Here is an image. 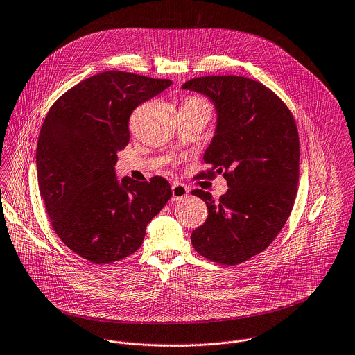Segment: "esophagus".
I'll return each mask as SVG.
<instances>
[{
	"instance_id": "1",
	"label": "esophagus",
	"mask_w": 355,
	"mask_h": 355,
	"mask_svg": "<svg viewBox=\"0 0 355 355\" xmlns=\"http://www.w3.org/2000/svg\"><path fill=\"white\" fill-rule=\"evenodd\" d=\"M171 191H173V198H171L173 202L181 200V199H184L189 193L187 185H184L182 182H174L173 187H171Z\"/></svg>"
}]
</instances>
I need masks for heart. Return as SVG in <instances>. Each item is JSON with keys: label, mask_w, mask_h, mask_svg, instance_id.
<instances>
[{"label": "heart", "mask_w": 355, "mask_h": 355, "mask_svg": "<svg viewBox=\"0 0 355 355\" xmlns=\"http://www.w3.org/2000/svg\"><path fill=\"white\" fill-rule=\"evenodd\" d=\"M185 103H200V105H207V103H206L203 99H200V98H195V96H192V98H188Z\"/></svg>", "instance_id": "1"}]
</instances>
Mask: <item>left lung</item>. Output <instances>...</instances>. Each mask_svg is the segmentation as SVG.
<instances>
[{
	"label": "left lung",
	"mask_w": 355,
	"mask_h": 355,
	"mask_svg": "<svg viewBox=\"0 0 355 355\" xmlns=\"http://www.w3.org/2000/svg\"><path fill=\"white\" fill-rule=\"evenodd\" d=\"M182 88L206 95L217 110L203 156L209 168L198 177L223 174L230 187L218 200L192 191L209 216L191 242L207 260L236 266L264 252L291 216L299 184L297 125L275 92L248 77H196Z\"/></svg>",
	"instance_id": "8db88e82"
}]
</instances>
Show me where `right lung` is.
I'll use <instances>...</instances> for the list:
<instances>
[{"mask_svg": "<svg viewBox=\"0 0 355 355\" xmlns=\"http://www.w3.org/2000/svg\"><path fill=\"white\" fill-rule=\"evenodd\" d=\"M170 85L135 73H98L66 91L42 123L35 164L48 217L62 242L94 264L137 252L173 195L163 177L119 181L114 171L132 110Z\"/></svg>", "mask_w": 355, "mask_h": 355, "instance_id": "right-lung-1", "label": "right lung"}]
</instances>
